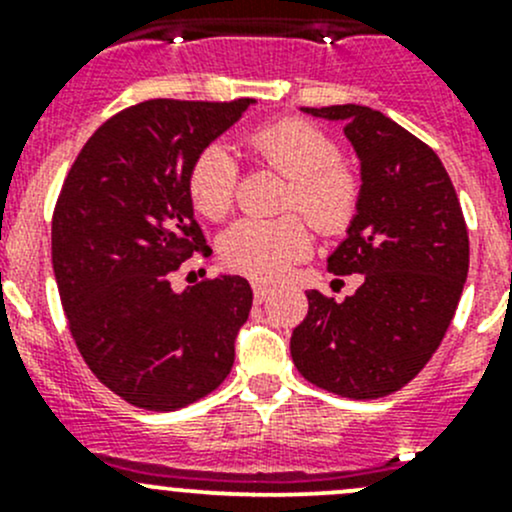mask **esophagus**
Returning a JSON list of instances; mask_svg holds the SVG:
<instances>
[{"instance_id": "34e87169", "label": "esophagus", "mask_w": 512, "mask_h": 512, "mask_svg": "<svg viewBox=\"0 0 512 512\" xmlns=\"http://www.w3.org/2000/svg\"><path fill=\"white\" fill-rule=\"evenodd\" d=\"M252 294H255V302H265L272 294L270 285H262V282H252Z\"/></svg>"}]
</instances>
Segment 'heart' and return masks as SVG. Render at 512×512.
I'll list each match as a JSON object with an SVG mask.
<instances>
[{
	"mask_svg": "<svg viewBox=\"0 0 512 512\" xmlns=\"http://www.w3.org/2000/svg\"><path fill=\"white\" fill-rule=\"evenodd\" d=\"M255 156L289 178L285 210H299L314 230L327 237L344 235L361 205V180L344 163L337 141L302 118H282L250 136ZM240 168L220 143L203 148L188 173L195 210L223 220L235 205ZM312 250V232L299 215L275 220L245 218L220 237V257L232 272L252 280H277Z\"/></svg>",
	"mask_w": 512,
	"mask_h": 512,
	"instance_id": "1",
	"label": "heart"
}]
</instances>
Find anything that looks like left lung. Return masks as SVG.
<instances>
[{
  "label": "left lung",
  "mask_w": 512,
  "mask_h": 512,
  "mask_svg": "<svg viewBox=\"0 0 512 512\" xmlns=\"http://www.w3.org/2000/svg\"><path fill=\"white\" fill-rule=\"evenodd\" d=\"M344 133L361 160V205L329 257L334 275H361L344 302L309 289L289 352L299 374L347 399H381L436 354L468 277V227L441 158L369 106L304 108Z\"/></svg>",
  "instance_id": "1"
}]
</instances>
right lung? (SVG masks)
<instances>
[{
  "label": "right lung",
  "mask_w": 512,
  "mask_h": 512,
  "mask_svg": "<svg viewBox=\"0 0 512 512\" xmlns=\"http://www.w3.org/2000/svg\"><path fill=\"white\" fill-rule=\"evenodd\" d=\"M252 98H153L108 118L71 165L51 220V262L69 332L103 386L146 411H175L218 389L250 317L242 277L170 289L200 252L188 173Z\"/></svg>",
  "instance_id": "obj_1"
}]
</instances>
